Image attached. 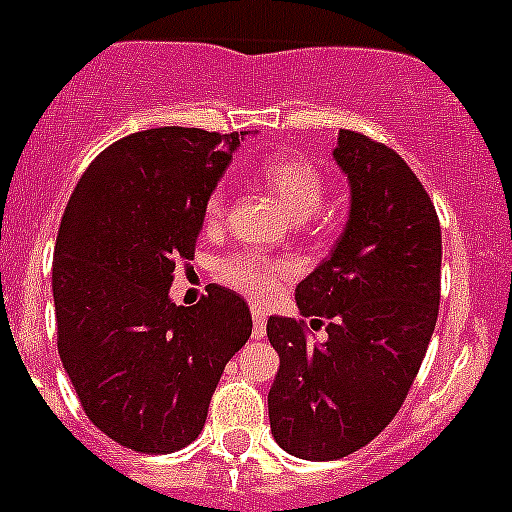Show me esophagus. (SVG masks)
Masks as SVG:
<instances>
[{"instance_id": "1", "label": "esophagus", "mask_w": 512, "mask_h": 512, "mask_svg": "<svg viewBox=\"0 0 512 512\" xmlns=\"http://www.w3.org/2000/svg\"><path fill=\"white\" fill-rule=\"evenodd\" d=\"M265 328H267V315L260 305H252V336L262 338L265 336Z\"/></svg>"}]
</instances>
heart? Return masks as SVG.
Wrapping results in <instances>:
<instances>
[{
    "instance_id": "obj_1",
    "label": "heart",
    "mask_w": 512,
    "mask_h": 512,
    "mask_svg": "<svg viewBox=\"0 0 512 512\" xmlns=\"http://www.w3.org/2000/svg\"><path fill=\"white\" fill-rule=\"evenodd\" d=\"M260 179L285 214L298 222L313 217L326 199V176L313 161L303 156H275L260 166ZM224 212V191L214 189L207 202V222L214 224ZM295 275V265L262 252H234L219 265V278L229 288L240 290L255 300L278 295L285 280Z\"/></svg>"
}]
</instances>
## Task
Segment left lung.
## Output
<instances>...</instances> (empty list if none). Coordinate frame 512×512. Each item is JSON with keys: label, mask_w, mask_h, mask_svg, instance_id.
I'll return each mask as SVG.
<instances>
[{"label": "left lung", "mask_w": 512, "mask_h": 512, "mask_svg": "<svg viewBox=\"0 0 512 512\" xmlns=\"http://www.w3.org/2000/svg\"><path fill=\"white\" fill-rule=\"evenodd\" d=\"M348 219L331 255L295 288L310 326L270 315L280 369L267 394L275 442L300 460H338L384 432L407 399L439 313L442 229L407 161L356 131L338 133Z\"/></svg>", "instance_id": "obj_1"}]
</instances>
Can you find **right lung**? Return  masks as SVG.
Here are the masks:
<instances>
[{
	"label": "right lung",
	"instance_id": "right-lung-1",
	"mask_svg": "<svg viewBox=\"0 0 512 512\" xmlns=\"http://www.w3.org/2000/svg\"><path fill=\"white\" fill-rule=\"evenodd\" d=\"M240 138L181 126L131 133L85 169L62 214L52 262L62 369L90 422L128 450L194 442L252 333L234 290L209 285L191 308L169 295Z\"/></svg>",
	"mask_w": 512,
	"mask_h": 512
}]
</instances>
